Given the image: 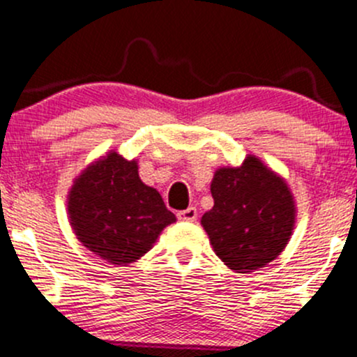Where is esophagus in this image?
I'll return each mask as SVG.
<instances>
[{"mask_svg": "<svg viewBox=\"0 0 357 357\" xmlns=\"http://www.w3.org/2000/svg\"><path fill=\"white\" fill-rule=\"evenodd\" d=\"M178 218H179V220H183V222H195L198 218V211H197V208H195V206H190V208L179 211Z\"/></svg>", "mask_w": 357, "mask_h": 357, "instance_id": "esophagus-1", "label": "esophagus"}]
</instances>
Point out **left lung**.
Wrapping results in <instances>:
<instances>
[{"label": "left lung", "instance_id": "8db88e82", "mask_svg": "<svg viewBox=\"0 0 357 357\" xmlns=\"http://www.w3.org/2000/svg\"><path fill=\"white\" fill-rule=\"evenodd\" d=\"M213 208L202 217L215 254L232 271L264 268L283 252L296 222V203L287 179L256 155L241 166L215 171Z\"/></svg>", "mask_w": 357, "mask_h": 357}]
</instances>
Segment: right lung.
Instances as JSON below:
<instances>
[{
  "label": "right lung",
  "instance_id": "right-lung-1",
  "mask_svg": "<svg viewBox=\"0 0 357 357\" xmlns=\"http://www.w3.org/2000/svg\"><path fill=\"white\" fill-rule=\"evenodd\" d=\"M68 215L77 241L116 266L140 259L176 222L159 191L139 178L137 159L128 160L115 151L93 160L74 178Z\"/></svg>",
  "mask_w": 357,
  "mask_h": 357
}]
</instances>
